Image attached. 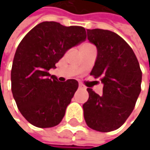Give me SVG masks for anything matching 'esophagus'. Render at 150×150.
<instances>
[{
	"label": "esophagus",
	"instance_id": "esophagus-1",
	"mask_svg": "<svg viewBox=\"0 0 150 150\" xmlns=\"http://www.w3.org/2000/svg\"><path fill=\"white\" fill-rule=\"evenodd\" d=\"M79 88H82V89H84V88H85V87H84L82 84H79Z\"/></svg>",
	"mask_w": 150,
	"mask_h": 150
}]
</instances>
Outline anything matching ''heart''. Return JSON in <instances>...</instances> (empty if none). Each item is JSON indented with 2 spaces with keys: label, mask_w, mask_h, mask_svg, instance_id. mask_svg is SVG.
<instances>
[{
  "label": "heart",
  "mask_w": 150,
  "mask_h": 150,
  "mask_svg": "<svg viewBox=\"0 0 150 150\" xmlns=\"http://www.w3.org/2000/svg\"><path fill=\"white\" fill-rule=\"evenodd\" d=\"M85 44H88V43H85ZM83 45H84V44H83Z\"/></svg>",
  "instance_id": "heart-1"
}]
</instances>
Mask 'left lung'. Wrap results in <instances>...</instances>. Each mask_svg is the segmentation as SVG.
<instances>
[{"mask_svg":"<svg viewBox=\"0 0 150 150\" xmlns=\"http://www.w3.org/2000/svg\"><path fill=\"white\" fill-rule=\"evenodd\" d=\"M88 39L97 47V58L90 73L103 83L99 96L87 88L83 104L87 125L96 131L119 129L135 108L141 92L142 70L133 49L117 34L100 28L87 29Z\"/></svg>","mask_w":150,"mask_h":150,"instance_id":"1","label":"left lung"}]
</instances>
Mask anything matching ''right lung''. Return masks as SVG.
Listing matches in <instances>:
<instances>
[{
    "label": "right lung",
    "instance_id": "obj_1",
    "mask_svg": "<svg viewBox=\"0 0 150 150\" xmlns=\"http://www.w3.org/2000/svg\"><path fill=\"white\" fill-rule=\"evenodd\" d=\"M86 38L82 27L43 21L20 42L11 69V90L18 109L32 125L51 128L62 122L78 81L61 82L48 70L55 69L67 50Z\"/></svg>",
    "mask_w": 150,
    "mask_h": 150
}]
</instances>
